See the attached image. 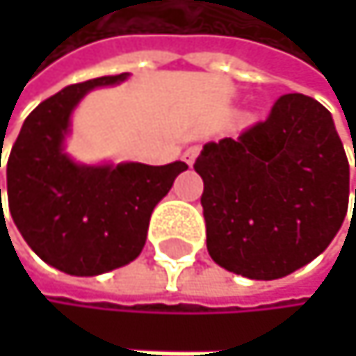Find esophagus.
Returning a JSON list of instances; mask_svg holds the SVG:
<instances>
[{"label": "esophagus", "instance_id": "1", "mask_svg": "<svg viewBox=\"0 0 356 356\" xmlns=\"http://www.w3.org/2000/svg\"><path fill=\"white\" fill-rule=\"evenodd\" d=\"M198 152H200V149H198L196 145H194V147H188L186 152H184V160H186V164H188V166H192V164H194V160H196Z\"/></svg>", "mask_w": 356, "mask_h": 356}]
</instances>
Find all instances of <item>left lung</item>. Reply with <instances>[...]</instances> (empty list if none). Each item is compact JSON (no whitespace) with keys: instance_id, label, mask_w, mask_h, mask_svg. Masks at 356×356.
Returning <instances> with one entry per match:
<instances>
[{"instance_id":"left-lung-1","label":"left lung","mask_w":356,"mask_h":356,"mask_svg":"<svg viewBox=\"0 0 356 356\" xmlns=\"http://www.w3.org/2000/svg\"><path fill=\"white\" fill-rule=\"evenodd\" d=\"M194 170L204 184L209 256L250 280H277L314 261L348 211L344 145L331 113L303 93L277 98L239 138L207 143Z\"/></svg>"}]
</instances>
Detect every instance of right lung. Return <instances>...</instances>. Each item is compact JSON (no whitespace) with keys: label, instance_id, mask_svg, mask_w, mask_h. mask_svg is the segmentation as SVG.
I'll list each match as a JSON object with an SVG mask.
<instances>
[{"label":"right lung","instance_id":"right-lung-1","mask_svg":"<svg viewBox=\"0 0 356 356\" xmlns=\"http://www.w3.org/2000/svg\"><path fill=\"white\" fill-rule=\"evenodd\" d=\"M126 79L128 72L76 83L40 102L8 156L10 216L27 245L63 273L100 275L132 263L154 207L188 168L186 162L85 166L67 158L63 138L74 106L87 91Z\"/></svg>","mask_w":356,"mask_h":356}]
</instances>
